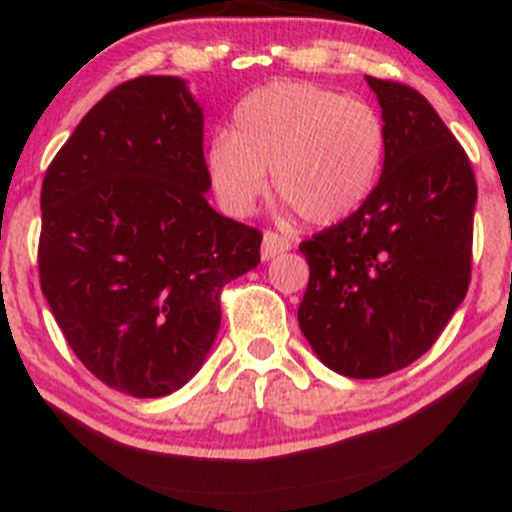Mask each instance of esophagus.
<instances>
[{
	"label": "esophagus",
	"mask_w": 512,
	"mask_h": 512,
	"mask_svg": "<svg viewBox=\"0 0 512 512\" xmlns=\"http://www.w3.org/2000/svg\"><path fill=\"white\" fill-rule=\"evenodd\" d=\"M288 249H291V241H288L286 236H278L273 234V231H266V234H263V241H261L263 261H271V258H276L278 254H286Z\"/></svg>",
	"instance_id": "34e87169"
}]
</instances>
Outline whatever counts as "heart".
<instances>
[{
  "instance_id": "b5f03b06",
  "label": "heart",
  "mask_w": 512,
  "mask_h": 512,
  "mask_svg": "<svg viewBox=\"0 0 512 512\" xmlns=\"http://www.w3.org/2000/svg\"><path fill=\"white\" fill-rule=\"evenodd\" d=\"M387 128L367 100L303 81H276L249 93L204 152L219 204L246 217L273 192L313 226L360 212L382 175Z\"/></svg>"
}]
</instances>
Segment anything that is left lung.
Here are the masks:
<instances>
[{
	"mask_svg": "<svg viewBox=\"0 0 512 512\" xmlns=\"http://www.w3.org/2000/svg\"><path fill=\"white\" fill-rule=\"evenodd\" d=\"M387 152L379 184L350 219L300 244L310 266L298 308L325 367L355 379L412 365L436 342L471 283V162L414 88L367 76Z\"/></svg>",
	"mask_w": 512,
	"mask_h": 512,
	"instance_id": "8db88e82",
	"label": "left lung"
}]
</instances>
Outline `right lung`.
<instances>
[{"label":"right lung","instance_id":"add662e5","mask_svg":"<svg viewBox=\"0 0 512 512\" xmlns=\"http://www.w3.org/2000/svg\"><path fill=\"white\" fill-rule=\"evenodd\" d=\"M204 110L177 76L98 100L41 187L39 278L63 337L110 389L167 397L207 360L226 283L261 231L207 202Z\"/></svg>","mask_w":512,"mask_h":512}]
</instances>
